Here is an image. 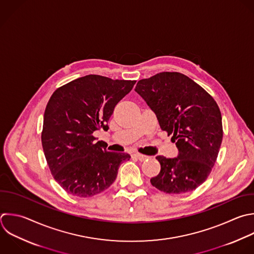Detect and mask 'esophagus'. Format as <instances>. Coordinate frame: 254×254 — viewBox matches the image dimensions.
<instances>
[{
    "label": "esophagus",
    "mask_w": 254,
    "mask_h": 254,
    "mask_svg": "<svg viewBox=\"0 0 254 254\" xmlns=\"http://www.w3.org/2000/svg\"><path fill=\"white\" fill-rule=\"evenodd\" d=\"M133 156H135L139 161H145V160H148V159H149L148 156L143 155V154H140V153H134Z\"/></svg>",
    "instance_id": "34e87169"
}]
</instances>
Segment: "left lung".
Here are the masks:
<instances>
[{
	"label": "left lung",
	"mask_w": 254,
	"mask_h": 254,
	"mask_svg": "<svg viewBox=\"0 0 254 254\" xmlns=\"http://www.w3.org/2000/svg\"><path fill=\"white\" fill-rule=\"evenodd\" d=\"M135 91L156 114L160 127L179 150L157 156L161 165L151 184L167 193L195 190L210 174L222 141L220 110L197 83L180 72H161L138 81Z\"/></svg>",
	"instance_id": "1"
}]
</instances>
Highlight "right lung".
I'll return each instance as SVG.
<instances>
[{
  "mask_svg": "<svg viewBox=\"0 0 254 254\" xmlns=\"http://www.w3.org/2000/svg\"><path fill=\"white\" fill-rule=\"evenodd\" d=\"M135 80L89 74L58 88L44 115L42 144L54 179L68 193L88 197L108 189L119 166L131 157L106 151L93 133L108 130L116 104Z\"/></svg>",
  "mask_w": 254,
  "mask_h": 254,
  "instance_id": "obj_1",
  "label": "right lung"
}]
</instances>
